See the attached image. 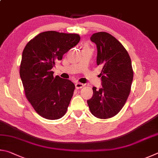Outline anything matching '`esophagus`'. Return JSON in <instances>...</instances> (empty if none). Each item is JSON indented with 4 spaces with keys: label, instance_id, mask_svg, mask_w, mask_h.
<instances>
[{
    "label": "esophagus",
    "instance_id": "esophagus-1",
    "mask_svg": "<svg viewBox=\"0 0 158 158\" xmlns=\"http://www.w3.org/2000/svg\"><path fill=\"white\" fill-rule=\"evenodd\" d=\"M75 86H76V89H81L84 87V85L81 83V82H76V85H75Z\"/></svg>",
    "mask_w": 158,
    "mask_h": 158
}]
</instances>
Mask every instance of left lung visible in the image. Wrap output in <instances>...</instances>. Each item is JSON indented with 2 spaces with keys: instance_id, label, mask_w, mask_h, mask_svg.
<instances>
[{
  "instance_id": "obj_1",
  "label": "left lung",
  "mask_w": 158,
  "mask_h": 158,
  "mask_svg": "<svg viewBox=\"0 0 158 158\" xmlns=\"http://www.w3.org/2000/svg\"><path fill=\"white\" fill-rule=\"evenodd\" d=\"M91 41L96 44V62L103 66L100 74L103 88H92L93 96L87 103L94 117L106 119L117 115L131 93L133 70L131 57L124 46L106 32L93 34Z\"/></svg>"
}]
</instances>
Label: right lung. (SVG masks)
I'll list each match as a JSON object with an SVG mask.
<instances>
[{"label":"right lung","instance_id":"right-lung-1","mask_svg":"<svg viewBox=\"0 0 158 158\" xmlns=\"http://www.w3.org/2000/svg\"><path fill=\"white\" fill-rule=\"evenodd\" d=\"M80 40L77 34L46 31L28 41L23 49L19 73L25 95L37 114L46 119H58L67 111L75 85L69 80L54 77L51 69Z\"/></svg>","mask_w":158,"mask_h":158}]
</instances>
